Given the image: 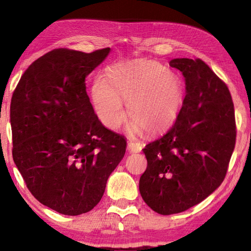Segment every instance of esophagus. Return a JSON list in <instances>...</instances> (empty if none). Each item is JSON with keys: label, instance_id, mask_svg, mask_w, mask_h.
Listing matches in <instances>:
<instances>
[{"label": "esophagus", "instance_id": "1", "mask_svg": "<svg viewBox=\"0 0 251 251\" xmlns=\"http://www.w3.org/2000/svg\"><path fill=\"white\" fill-rule=\"evenodd\" d=\"M127 148H128V151L130 152H139L142 151V144L139 143H133V142H129L128 145H127Z\"/></svg>", "mask_w": 251, "mask_h": 251}]
</instances>
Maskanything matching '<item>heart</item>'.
<instances>
[{"label": "heart", "mask_w": 251, "mask_h": 251, "mask_svg": "<svg viewBox=\"0 0 251 251\" xmlns=\"http://www.w3.org/2000/svg\"><path fill=\"white\" fill-rule=\"evenodd\" d=\"M181 79L159 63L137 59L114 66L109 80L97 78L92 88L95 113L105 127L116 130L126 120L124 100L133 124L130 130L158 135L176 122L184 104Z\"/></svg>", "instance_id": "1"}]
</instances>
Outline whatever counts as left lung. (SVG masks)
<instances>
[{
    "mask_svg": "<svg viewBox=\"0 0 251 251\" xmlns=\"http://www.w3.org/2000/svg\"><path fill=\"white\" fill-rule=\"evenodd\" d=\"M169 65L185 77L186 96L175 124L147 144L139 192L160 215L185 211L218 188L236 144V121L227 85L201 58Z\"/></svg>",
    "mask_w": 251,
    "mask_h": 251,
    "instance_id": "left-lung-1",
    "label": "left lung"
}]
</instances>
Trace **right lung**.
<instances>
[{
    "mask_svg": "<svg viewBox=\"0 0 251 251\" xmlns=\"http://www.w3.org/2000/svg\"><path fill=\"white\" fill-rule=\"evenodd\" d=\"M110 49H56L24 72L11 100L13 160L37 201L63 215L92 210L126 151L99 121L85 78Z\"/></svg>",
    "mask_w": 251,
    "mask_h": 251,
    "instance_id": "obj_1",
    "label": "right lung"
}]
</instances>
